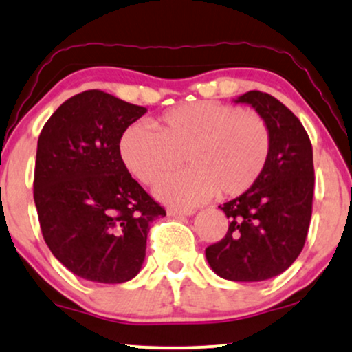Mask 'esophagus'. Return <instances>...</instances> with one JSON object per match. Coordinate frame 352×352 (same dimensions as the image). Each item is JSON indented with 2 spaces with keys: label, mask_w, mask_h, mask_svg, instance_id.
<instances>
[{
  "label": "esophagus",
  "mask_w": 352,
  "mask_h": 352,
  "mask_svg": "<svg viewBox=\"0 0 352 352\" xmlns=\"http://www.w3.org/2000/svg\"><path fill=\"white\" fill-rule=\"evenodd\" d=\"M167 214L173 216V217H180V216H193L195 211L191 209H179V208H167Z\"/></svg>",
  "instance_id": "obj_1"
}]
</instances>
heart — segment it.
<instances>
[{
  "instance_id": "obj_1",
  "label": "heart",
  "mask_w": 352,
  "mask_h": 352,
  "mask_svg": "<svg viewBox=\"0 0 352 352\" xmlns=\"http://www.w3.org/2000/svg\"><path fill=\"white\" fill-rule=\"evenodd\" d=\"M155 132L133 124L123 133L120 154L138 180L155 185L180 167H190L155 188L173 206H197L219 191L237 197L250 190L263 173L271 151L265 120L214 100L173 107L155 122Z\"/></svg>"
}]
</instances>
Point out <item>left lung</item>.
<instances>
[{"label": "left lung", "mask_w": 352, "mask_h": 352, "mask_svg": "<svg viewBox=\"0 0 352 352\" xmlns=\"http://www.w3.org/2000/svg\"><path fill=\"white\" fill-rule=\"evenodd\" d=\"M234 102L250 105L265 120L271 151L256 184L219 206L229 230L206 248V260L221 278L256 283L284 273L304 248L312 217L314 153L299 118L273 96L250 91Z\"/></svg>", "instance_id": "obj_1"}]
</instances>
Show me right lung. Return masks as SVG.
<instances>
[{
    "label": "right lung",
    "mask_w": 352,
    "mask_h": 352,
    "mask_svg": "<svg viewBox=\"0 0 352 352\" xmlns=\"http://www.w3.org/2000/svg\"><path fill=\"white\" fill-rule=\"evenodd\" d=\"M148 109L84 91L38 136L34 201L48 248L87 281L120 284L141 271L149 224L166 216L124 166L120 140Z\"/></svg>",
    "instance_id": "add662e5"
}]
</instances>
